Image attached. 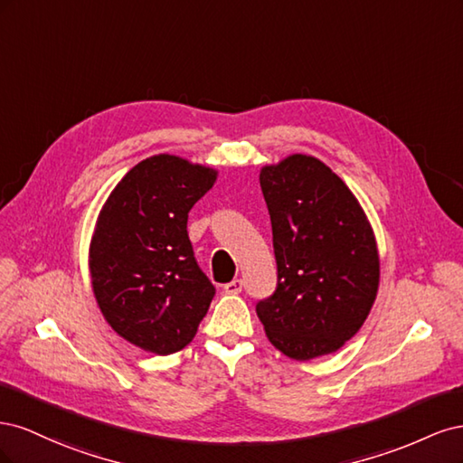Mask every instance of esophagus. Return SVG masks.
Listing matches in <instances>:
<instances>
[{"mask_svg": "<svg viewBox=\"0 0 463 463\" xmlns=\"http://www.w3.org/2000/svg\"><path fill=\"white\" fill-rule=\"evenodd\" d=\"M241 289H243V282H241L240 278H235V279H232L230 284L223 286V291L232 293V296H235V293H241Z\"/></svg>", "mask_w": 463, "mask_h": 463, "instance_id": "esophagus-1", "label": "esophagus"}]
</instances>
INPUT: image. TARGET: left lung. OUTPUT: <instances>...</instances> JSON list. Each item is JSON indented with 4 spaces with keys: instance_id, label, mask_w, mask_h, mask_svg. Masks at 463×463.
<instances>
[{
    "instance_id": "1",
    "label": "left lung",
    "mask_w": 463,
    "mask_h": 463,
    "mask_svg": "<svg viewBox=\"0 0 463 463\" xmlns=\"http://www.w3.org/2000/svg\"><path fill=\"white\" fill-rule=\"evenodd\" d=\"M278 284L257 303L276 349L296 361L352 340L376 299L381 262L361 204L326 164L291 154L260 170Z\"/></svg>"
}]
</instances>
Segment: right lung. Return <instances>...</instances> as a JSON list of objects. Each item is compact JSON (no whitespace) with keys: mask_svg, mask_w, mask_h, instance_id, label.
Returning <instances> with one entry per match:
<instances>
[{"mask_svg":"<svg viewBox=\"0 0 463 463\" xmlns=\"http://www.w3.org/2000/svg\"><path fill=\"white\" fill-rule=\"evenodd\" d=\"M216 175L213 167L156 154L125 174L98 216L89 253L94 298L108 325L145 352L184 349L214 298L187 218Z\"/></svg>","mask_w":463,"mask_h":463,"instance_id":"right-lung-1","label":"right lung"}]
</instances>
